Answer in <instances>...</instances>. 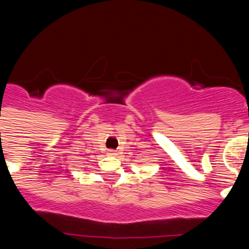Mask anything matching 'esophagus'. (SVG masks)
I'll list each match as a JSON object with an SVG mask.
<instances>
[{
	"instance_id": "34e87169",
	"label": "esophagus",
	"mask_w": 249,
	"mask_h": 249,
	"mask_svg": "<svg viewBox=\"0 0 249 249\" xmlns=\"http://www.w3.org/2000/svg\"><path fill=\"white\" fill-rule=\"evenodd\" d=\"M108 155H109V156H117V152L114 151V149H109V151H108Z\"/></svg>"
}]
</instances>
